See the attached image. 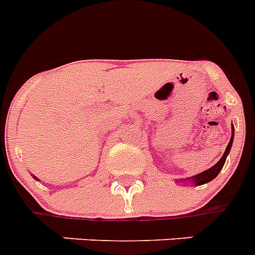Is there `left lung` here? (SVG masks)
Returning a JSON list of instances; mask_svg holds the SVG:
<instances>
[{"label": "left lung", "mask_w": 255, "mask_h": 255, "mask_svg": "<svg viewBox=\"0 0 255 255\" xmlns=\"http://www.w3.org/2000/svg\"><path fill=\"white\" fill-rule=\"evenodd\" d=\"M233 131H235V129H233V126H232V137H231V140H229L228 146H227V149H225L224 154H223V157H221L220 160H219V162H217L216 165H214L212 167H210L208 170L203 171V173H200V174L194 175V177H191V178H188V181L192 182L194 185L200 186V185H204V183H207V182L212 181L214 178L217 177V174L220 173V170L223 169V166H224L225 160H227V156H228L229 150H231L232 142H233V134H235V132Z\"/></svg>", "instance_id": "1"}]
</instances>
